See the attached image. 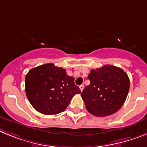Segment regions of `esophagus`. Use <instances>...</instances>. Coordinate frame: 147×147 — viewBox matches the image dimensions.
Instances as JSON below:
<instances>
[{
    "label": "esophagus",
    "instance_id": "1",
    "mask_svg": "<svg viewBox=\"0 0 147 147\" xmlns=\"http://www.w3.org/2000/svg\"><path fill=\"white\" fill-rule=\"evenodd\" d=\"M79 88H80V89H81V91L82 92L83 89H84V85H81V86H79Z\"/></svg>",
    "mask_w": 147,
    "mask_h": 147
}]
</instances>
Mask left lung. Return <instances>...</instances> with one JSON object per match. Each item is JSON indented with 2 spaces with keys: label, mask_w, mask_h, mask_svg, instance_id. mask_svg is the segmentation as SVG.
I'll return each mask as SVG.
<instances>
[{
  "label": "left lung",
  "mask_w": 147,
  "mask_h": 147,
  "mask_svg": "<svg viewBox=\"0 0 147 147\" xmlns=\"http://www.w3.org/2000/svg\"><path fill=\"white\" fill-rule=\"evenodd\" d=\"M90 84L81 92L89 113L105 117L118 112L124 104L129 89V79L122 69L112 65L92 69Z\"/></svg>",
  "instance_id": "left-lung-1"
}]
</instances>
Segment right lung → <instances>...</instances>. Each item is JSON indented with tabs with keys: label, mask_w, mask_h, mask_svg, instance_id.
<instances>
[{
	"label": "right lung",
	"mask_w": 147,
	"mask_h": 147,
	"mask_svg": "<svg viewBox=\"0 0 147 147\" xmlns=\"http://www.w3.org/2000/svg\"><path fill=\"white\" fill-rule=\"evenodd\" d=\"M74 81L66 69L53 63L38 66L26 75V96L38 112L44 115L58 114L66 109L74 95L81 93Z\"/></svg>",
	"instance_id": "right-lung-1"
}]
</instances>
